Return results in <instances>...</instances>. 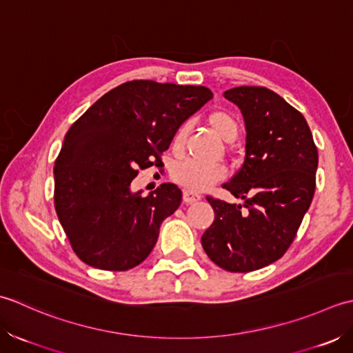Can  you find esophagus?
Returning <instances> with one entry per match:
<instances>
[{
  "instance_id": "1",
  "label": "esophagus",
  "mask_w": 353,
  "mask_h": 353,
  "mask_svg": "<svg viewBox=\"0 0 353 353\" xmlns=\"http://www.w3.org/2000/svg\"><path fill=\"white\" fill-rule=\"evenodd\" d=\"M183 199H184L185 204H192V203H196V201H199L201 195H199V193H193V192L185 190L183 193Z\"/></svg>"
}]
</instances>
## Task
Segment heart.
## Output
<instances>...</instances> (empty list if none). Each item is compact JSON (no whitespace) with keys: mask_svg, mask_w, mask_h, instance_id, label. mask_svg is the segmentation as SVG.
Wrapping results in <instances>:
<instances>
[{"mask_svg":"<svg viewBox=\"0 0 353 353\" xmlns=\"http://www.w3.org/2000/svg\"><path fill=\"white\" fill-rule=\"evenodd\" d=\"M208 125L222 140L234 141L239 135V123L232 112L225 110H216L208 114ZM189 123H181L172 137V150L179 154L184 149ZM227 176V169L222 164H203L193 160H184L178 163L172 170V179L189 192H203L212 185L222 181Z\"/></svg>","mask_w":353,"mask_h":353,"instance_id":"1","label":"heart"}]
</instances>
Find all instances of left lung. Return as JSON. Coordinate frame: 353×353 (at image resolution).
<instances>
[{"label": "left lung", "mask_w": 353, "mask_h": 353, "mask_svg": "<svg viewBox=\"0 0 353 353\" xmlns=\"http://www.w3.org/2000/svg\"><path fill=\"white\" fill-rule=\"evenodd\" d=\"M225 99L241 108L245 160L222 184L243 204L207 196L213 224L201 243L230 272H250L279 261L291 247L315 192L319 152L305 117L265 86H236Z\"/></svg>", "instance_id": "left-lung-1"}]
</instances>
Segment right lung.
<instances>
[{
    "mask_svg": "<svg viewBox=\"0 0 353 353\" xmlns=\"http://www.w3.org/2000/svg\"><path fill=\"white\" fill-rule=\"evenodd\" d=\"M212 97L205 86L131 81L71 125L54 161V208L82 262L126 271L150 254L183 193L168 183L143 196L131 183L140 169L161 166L176 128Z\"/></svg>",
    "mask_w": 353,
    "mask_h": 353,
    "instance_id": "right-lung-1",
    "label": "right lung"
}]
</instances>
